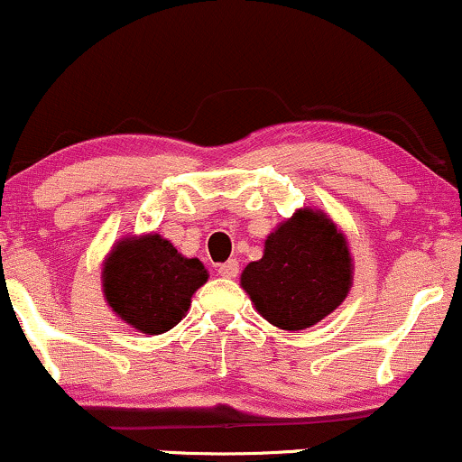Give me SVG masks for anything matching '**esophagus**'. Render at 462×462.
<instances>
[{
    "mask_svg": "<svg viewBox=\"0 0 462 462\" xmlns=\"http://www.w3.org/2000/svg\"><path fill=\"white\" fill-rule=\"evenodd\" d=\"M217 271H218V275L229 277V280H233V277H237V273H239V263L236 261V258H231V261L218 264Z\"/></svg>",
    "mask_w": 462,
    "mask_h": 462,
    "instance_id": "1",
    "label": "esophagus"
}]
</instances>
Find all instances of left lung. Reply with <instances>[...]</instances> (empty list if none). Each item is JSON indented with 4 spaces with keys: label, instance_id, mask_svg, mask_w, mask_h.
I'll list each match as a JSON object with an SVG mask.
<instances>
[{
    "label": "left lung",
    "instance_id": "8db88e82",
    "mask_svg": "<svg viewBox=\"0 0 462 462\" xmlns=\"http://www.w3.org/2000/svg\"><path fill=\"white\" fill-rule=\"evenodd\" d=\"M258 313L282 330L318 324L351 288V256L326 214L299 210L264 242L261 261L242 273Z\"/></svg>",
    "mask_w": 462,
    "mask_h": 462
}]
</instances>
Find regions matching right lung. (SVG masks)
<instances>
[{
	"label": "right lung",
	"instance_id": "obj_1",
	"mask_svg": "<svg viewBox=\"0 0 462 462\" xmlns=\"http://www.w3.org/2000/svg\"><path fill=\"white\" fill-rule=\"evenodd\" d=\"M208 282L198 258L179 254L153 233L119 242L106 258L103 290L113 311L144 334H162L185 318L191 296Z\"/></svg>",
	"mask_w": 462,
	"mask_h": 462
}]
</instances>
